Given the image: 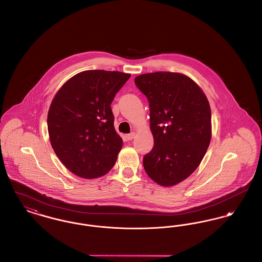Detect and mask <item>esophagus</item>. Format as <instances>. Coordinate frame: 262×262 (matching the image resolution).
<instances>
[{"label":"esophagus","mask_w":262,"mask_h":262,"mask_svg":"<svg viewBox=\"0 0 262 262\" xmlns=\"http://www.w3.org/2000/svg\"><path fill=\"white\" fill-rule=\"evenodd\" d=\"M136 135H137V133H136V132H133V133H130V134L126 135V136H125V138L127 139V140H132V139H134L136 138Z\"/></svg>","instance_id":"esophagus-1"}]
</instances>
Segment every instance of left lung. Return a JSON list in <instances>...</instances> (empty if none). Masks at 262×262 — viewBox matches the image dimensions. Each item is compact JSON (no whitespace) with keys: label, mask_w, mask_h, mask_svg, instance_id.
<instances>
[{"label":"left lung","mask_w":262,"mask_h":262,"mask_svg":"<svg viewBox=\"0 0 262 262\" xmlns=\"http://www.w3.org/2000/svg\"><path fill=\"white\" fill-rule=\"evenodd\" d=\"M149 102L154 145L143 167L155 183L182 182L200 165L212 139V114L200 86L182 73L159 71L137 76Z\"/></svg>","instance_id":"8db88e82"}]
</instances>
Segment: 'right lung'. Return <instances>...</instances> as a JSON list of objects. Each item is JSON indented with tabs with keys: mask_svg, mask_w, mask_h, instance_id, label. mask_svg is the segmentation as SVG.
<instances>
[{
	"mask_svg": "<svg viewBox=\"0 0 262 262\" xmlns=\"http://www.w3.org/2000/svg\"><path fill=\"white\" fill-rule=\"evenodd\" d=\"M130 74L86 70L67 80L47 114L51 146L64 166L84 179L107 174L123 147L111 104Z\"/></svg>",
	"mask_w": 262,
	"mask_h": 262,
	"instance_id": "obj_1",
	"label": "right lung"
}]
</instances>
